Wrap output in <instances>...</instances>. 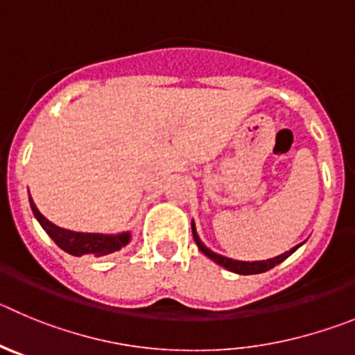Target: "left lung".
Returning <instances> with one entry per match:
<instances>
[{
	"label": "left lung",
	"instance_id": "1",
	"mask_svg": "<svg viewBox=\"0 0 355 355\" xmlns=\"http://www.w3.org/2000/svg\"><path fill=\"white\" fill-rule=\"evenodd\" d=\"M191 234H193V239L195 243H197V246H199L200 252L204 253L206 257H209L213 262H216V264H220L222 268H225L227 271H232L236 272V275H259V272H266L269 271V269H272L275 266L282 264L287 257H291L292 253L295 252V250L299 248V246L303 245H297L294 246V248H291L288 252L282 253V255L278 257H272V259H268V260H253V262H246V260H234V259H229V257H223V255H218V253L211 252L209 248H207L206 245H204L202 241H200L199 234H197V229H195V222L191 220Z\"/></svg>",
	"mask_w": 355,
	"mask_h": 355
}]
</instances>
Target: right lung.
Wrapping results in <instances>:
<instances>
[{
	"label": "right lung",
	"instance_id": "obj_1",
	"mask_svg": "<svg viewBox=\"0 0 355 355\" xmlns=\"http://www.w3.org/2000/svg\"><path fill=\"white\" fill-rule=\"evenodd\" d=\"M29 206H31V211H33L35 218L38 220L42 229L49 234V237H51L52 241L56 243L61 250L70 253V255H76V257L109 255V253L121 250L123 246L128 245L130 239H132V234L130 232L91 234V232H76V230L61 229V227L49 222L47 218L38 211V207L35 206L33 199H31V195H29Z\"/></svg>",
	"mask_w": 355,
	"mask_h": 355
}]
</instances>
